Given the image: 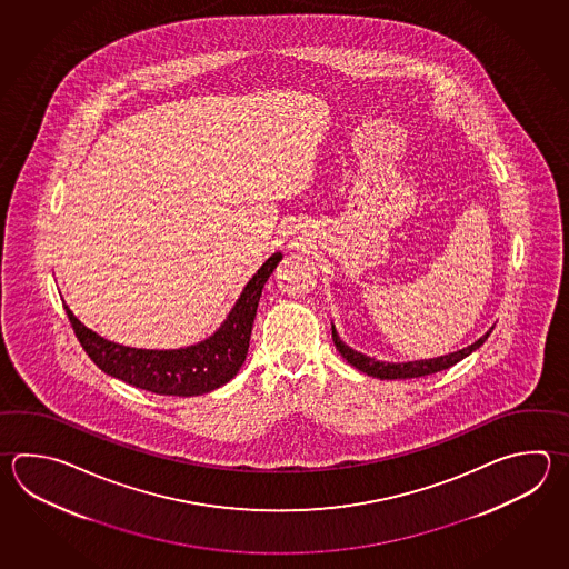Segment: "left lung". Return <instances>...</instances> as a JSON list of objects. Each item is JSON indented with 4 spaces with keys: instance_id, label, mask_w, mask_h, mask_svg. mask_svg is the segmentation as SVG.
I'll use <instances>...</instances> for the list:
<instances>
[{
    "instance_id": "obj_1",
    "label": "left lung",
    "mask_w": 569,
    "mask_h": 569,
    "mask_svg": "<svg viewBox=\"0 0 569 569\" xmlns=\"http://www.w3.org/2000/svg\"><path fill=\"white\" fill-rule=\"evenodd\" d=\"M492 328L488 330L485 337L478 338L470 347L462 348V350H456V352L443 355V357H436V359L409 360V362H385V360L371 359V357L362 355L359 350L348 347V345L340 340L335 325H332V340H335L338 352L342 355V359L347 360L348 365H352L355 369H359L360 372L375 377V379L391 381V379H416V377H426V375H431V372L450 369L456 362H460L468 355H472L476 348L482 347L485 340L490 337Z\"/></svg>"
}]
</instances>
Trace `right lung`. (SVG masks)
<instances>
[{
    "mask_svg": "<svg viewBox=\"0 0 569 569\" xmlns=\"http://www.w3.org/2000/svg\"><path fill=\"white\" fill-rule=\"evenodd\" d=\"M279 261L281 253L269 257L247 281L219 330L192 347L172 350L123 347L82 325L67 303L64 310L84 352L107 375L151 393L178 397L210 393L229 383L243 367L261 291Z\"/></svg>",
    "mask_w": 569,
    "mask_h": 569,
    "instance_id": "right-lung-1",
    "label": "right lung"
}]
</instances>
